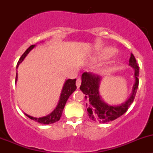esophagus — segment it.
I'll list each match as a JSON object with an SVG mask.
<instances>
[{
  "label": "esophagus",
  "instance_id": "obj_1",
  "mask_svg": "<svg viewBox=\"0 0 153 153\" xmlns=\"http://www.w3.org/2000/svg\"><path fill=\"white\" fill-rule=\"evenodd\" d=\"M81 78H78L76 81V86L77 87L79 88L80 86H81Z\"/></svg>",
  "mask_w": 153,
  "mask_h": 153
}]
</instances>
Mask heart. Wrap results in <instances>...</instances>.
<instances>
[{"label":"heart","mask_w":153,"mask_h":153,"mask_svg":"<svg viewBox=\"0 0 153 153\" xmlns=\"http://www.w3.org/2000/svg\"><path fill=\"white\" fill-rule=\"evenodd\" d=\"M116 52V49H114V48L112 47H106L103 49L98 54V56H97V58L98 60H101V61H103V60H106L107 58H110L111 56L114 55Z\"/></svg>","instance_id":"heart-1"}]
</instances>
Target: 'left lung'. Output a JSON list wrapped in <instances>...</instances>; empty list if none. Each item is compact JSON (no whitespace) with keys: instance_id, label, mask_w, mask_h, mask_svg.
Listing matches in <instances>:
<instances>
[{"instance_id":"1","label":"left lung","mask_w":153,"mask_h":153,"mask_svg":"<svg viewBox=\"0 0 153 153\" xmlns=\"http://www.w3.org/2000/svg\"><path fill=\"white\" fill-rule=\"evenodd\" d=\"M129 65L135 69V83L132 88V93L129 99L118 106L108 105L101 100L98 91L100 81L101 80L99 75L90 72H86L82 74V82L80 89L85 94V98L87 100L86 106L88 115L91 119L102 123L109 122L121 117L128 110L135 99L139 83V67L132 54H131L129 58Z\"/></svg>"}]
</instances>
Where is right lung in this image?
I'll return each instance as SVG.
<instances>
[{
  "mask_svg": "<svg viewBox=\"0 0 153 153\" xmlns=\"http://www.w3.org/2000/svg\"><path fill=\"white\" fill-rule=\"evenodd\" d=\"M34 47H35V45L30 46V47L24 52V53L21 55L19 61H18V64H17V68L18 67L19 64L24 61V59L25 58V57L27 56V54L30 52L31 49H33ZM17 78H18V74H16L15 81H17ZM75 81H76V79H68L67 81H66L65 84H64V87H63L62 92H61V97H60V100L59 102H58V106H57V107L55 108V109L52 112V113L47 115V116L42 117V118H34V117L29 116V115H27V114H26V115H27L28 118H30V119L43 124H53V123L59 121L60 118H61V115H62L63 109H64V106H65L67 99L69 98V97L72 95V92L76 89L77 87L76 85H75Z\"/></svg>",
  "mask_w": 153,
  "mask_h": 153,
  "instance_id": "right-lung-1",
  "label": "right lung"
}]
</instances>
